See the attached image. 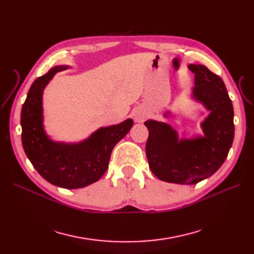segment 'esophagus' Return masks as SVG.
<instances>
[{
    "instance_id": "34e87169",
    "label": "esophagus",
    "mask_w": 254,
    "mask_h": 254,
    "mask_svg": "<svg viewBox=\"0 0 254 254\" xmlns=\"http://www.w3.org/2000/svg\"><path fill=\"white\" fill-rule=\"evenodd\" d=\"M133 119L137 123H142L146 119V114L141 110H134L133 111Z\"/></svg>"
}]
</instances>
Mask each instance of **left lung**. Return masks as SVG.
I'll return each instance as SVG.
<instances>
[{
  "label": "left lung",
  "instance_id": "left-lung-1",
  "mask_svg": "<svg viewBox=\"0 0 254 254\" xmlns=\"http://www.w3.org/2000/svg\"><path fill=\"white\" fill-rule=\"evenodd\" d=\"M189 68L195 74L191 96L210 111L201 123L203 136L179 140L166 123H144L149 132L145 149L151 172L160 180L178 184H196L217 172L234 137L233 106L224 81L202 64Z\"/></svg>",
  "mask_w": 254,
  "mask_h": 254
}]
</instances>
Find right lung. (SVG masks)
<instances>
[{"label": "right lung", "instance_id": "add662e5", "mask_svg": "<svg viewBox=\"0 0 254 254\" xmlns=\"http://www.w3.org/2000/svg\"><path fill=\"white\" fill-rule=\"evenodd\" d=\"M67 65H56L30 87L21 111L22 145L36 171L54 186L80 189L96 182L108 168L114 146L133 125L128 119L118 125L102 127L79 143L55 142L43 126L42 94L57 72Z\"/></svg>", "mask_w": 254, "mask_h": 254}]
</instances>
